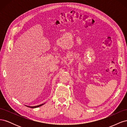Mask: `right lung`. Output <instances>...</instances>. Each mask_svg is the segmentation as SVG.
<instances>
[{
	"instance_id": "add662e5",
	"label": "right lung",
	"mask_w": 127,
	"mask_h": 127,
	"mask_svg": "<svg viewBox=\"0 0 127 127\" xmlns=\"http://www.w3.org/2000/svg\"><path fill=\"white\" fill-rule=\"evenodd\" d=\"M44 103H43V104H40V105H37V106H28V105H26V106H28V107H30V108H36V107H39V106H42V105H43Z\"/></svg>"
}]
</instances>
